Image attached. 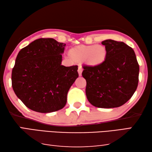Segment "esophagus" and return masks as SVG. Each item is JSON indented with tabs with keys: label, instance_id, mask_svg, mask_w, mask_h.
<instances>
[{
	"label": "esophagus",
	"instance_id": "esophagus-1",
	"mask_svg": "<svg viewBox=\"0 0 152 152\" xmlns=\"http://www.w3.org/2000/svg\"><path fill=\"white\" fill-rule=\"evenodd\" d=\"M82 70H83V68H82V67L81 66H78V72L79 76H81V75H82Z\"/></svg>",
	"mask_w": 152,
	"mask_h": 152
}]
</instances>
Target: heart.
Instances as JSON below:
<instances>
[{"instance_id": "heart-1", "label": "heart", "mask_w": 152, "mask_h": 152, "mask_svg": "<svg viewBox=\"0 0 152 152\" xmlns=\"http://www.w3.org/2000/svg\"><path fill=\"white\" fill-rule=\"evenodd\" d=\"M70 54L76 59L85 60L90 65L96 66L102 63L107 56V50L102 45L82 46L72 48Z\"/></svg>"}]
</instances>
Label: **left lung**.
<instances>
[{"mask_svg":"<svg viewBox=\"0 0 152 152\" xmlns=\"http://www.w3.org/2000/svg\"><path fill=\"white\" fill-rule=\"evenodd\" d=\"M104 61L96 66L83 65L86 94L98 107L112 108L126 103L136 90L140 67L134 50L123 42L106 40Z\"/></svg>","mask_w":152,"mask_h":152,"instance_id":"1","label":"left lung"}]
</instances>
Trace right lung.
<instances>
[{"label": "right lung", "mask_w": 152, "mask_h": 152, "mask_svg": "<svg viewBox=\"0 0 152 152\" xmlns=\"http://www.w3.org/2000/svg\"><path fill=\"white\" fill-rule=\"evenodd\" d=\"M66 44L54 38H39L22 48L12 71V86L16 96L33 111L62 109L67 94L78 77V66L61 64Z\"/></svg>", "instance_id": "right-lung-1"}]
</instances>
